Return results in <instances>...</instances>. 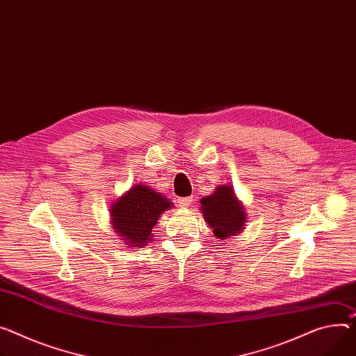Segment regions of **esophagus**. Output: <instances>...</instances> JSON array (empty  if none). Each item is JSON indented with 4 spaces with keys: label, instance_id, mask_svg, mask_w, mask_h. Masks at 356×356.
<instances>
[{
    "label": "esophagus",
    "instance_id": "esophagus-1",
    "mask_svg": "<svg viewBox=\"0 0 356 356\" xmlns=\"http://www.w3.org/2000/svg\"><path fill=\"white\" fill-rule=\"evenodd\" d=\"M191 202H193V198L191 197H184V198H178V205L181 208H188L191 205Z\"/></svg>",
    "mask_w": 356,
    "mask_h": 356
}]
</instances>
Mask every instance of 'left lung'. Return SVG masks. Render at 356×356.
Masks as SVG:
<instances>
[{"label": "left lung", "mask_w": 356, "mask_h": 356, "mask_svg": "<svg viewBox=\"0 0 356 356\" xmlns=\"http://www.w3.org/2000/svg\"><path fill=\"white\" fill-rule=\"evenodd\" d=\"M201 212L218 239H228L245 227L247 213L231 185H218L215 193L201 200Z\"/></svg>", "instance_id": "1"}]
</instances>
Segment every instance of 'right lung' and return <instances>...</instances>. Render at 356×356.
I'll return each instance as SVG.
<instances>
[{
    "label": "right lung",
    "instance_id": "add662e5",
    "mask_svg": "<svg viewBox=\"0 0 356 356\" xmlns=\"http://www.w3.org/2000/svg\"><path fill=\"white\" fill-rule=\"evenodd\" d=\"M172 202L149 186L138 184L118 198L109 209L115 232L127 245L136 250L151 241V232L159 215Z\"/></svg>",
    "mask_w": 356,
    "mask_h": 356
}]
</instances>
